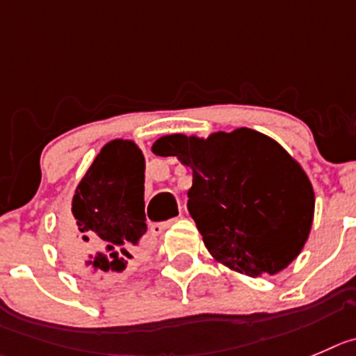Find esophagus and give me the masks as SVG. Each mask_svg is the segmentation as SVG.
Returning a JSON list of instances; mask_svg holds the SVG:
<instances>
[{"instance_id":"34e87169","label":"esophagus","mask_w":356,"mask_h":356,"mask_svg":"<svg viewBox=\"0 0 356 356\" xmlns=\"http://www.w3.org/2000/svg\"><path fill=\"white\" fill-rule=\"evenodd\" d=\"M176 222V218H171L168 220V222H161V223H154V225L150 227V231L154 232V234H162V232L165 231V229H169V227L172 225V223Z\"/></svg>"}]
</instances>
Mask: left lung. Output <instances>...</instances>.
Listing matches in <instances>:
<instances>
[{"label":"left lung","mask_w":356,"mask_h":356,"mask_svg":"<svg viewBox=\"0 0 356 356\" xmlns=\"http://www.w3.org/2000/svg\"><path fill=\"white\" fill-rule=\"evenodd\" d=\"M152 152L192 169L187 208L218 262L257 277L297 259L313 223L314 192L282 145L241 127L208 140L169 134Z\"/></svg>","instance_id":"1"}]
</instances>
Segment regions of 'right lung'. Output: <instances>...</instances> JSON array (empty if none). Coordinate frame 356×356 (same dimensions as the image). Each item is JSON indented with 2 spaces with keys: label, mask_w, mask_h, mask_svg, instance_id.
<instances>
[{
  "label": "right lung",
  "mask_w": 356,
  "mask_h": 356,
  "mask_svg": "<svg viewBox=\"0 0 356 356\" xmlns=\"http://www.w3.org/2000/svg\"><path fill=\"white\" fill-rule=\"evenodd\" d=\"M74 220L64 227L63 250L94 280L129 273L143 252L145 157L133 141L104 145L73 195Z\"/></svg>",
  "instance_id": "1"
}]
</instances>
